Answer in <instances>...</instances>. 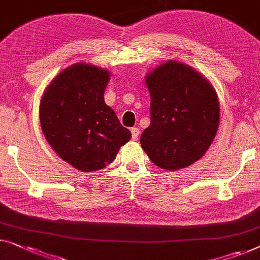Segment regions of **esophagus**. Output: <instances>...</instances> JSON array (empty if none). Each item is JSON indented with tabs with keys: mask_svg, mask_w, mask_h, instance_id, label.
Segmentation results:
<instances>
[{
	"mask_svg": "<svg viewBox=\"0 0 260 260\" xmlns=\"http://www.w3.org/2000/svg\"><path fill=\"white\" fill-rule=\"evenodd\" d=\"M138 136H139V129L138 127H133V129H131V137H133L134 141H136Z\"/></svg>",
	"mask_w": 260,
	"mask_h": 260,
	"instance_id": "1",
	"label": "esophagus"
}]
</instances>
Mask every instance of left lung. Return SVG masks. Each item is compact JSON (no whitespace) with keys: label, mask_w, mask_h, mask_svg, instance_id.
<instances>
[{"label":"left lung","mask_w":260,"mask_h":260,"mask_svg":"<svg viewBox=\"0 0 260 260\" xmlns=\"http://www.w3.org/2000/svg\"><path fill=\"white\" fill-rule=\"evenodd\" d=\"M150 125L141 145L157 167L186 168L204 156L217 134L219 104L212 85L192 68L167 62L146 76Z\"/></svg>","instance_id":"left-lung-1"}]
</instances>
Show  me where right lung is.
<instances>
[{
  "label": "right lung",
  "instance_id": "obj_1",
  "mask_svg": "<svg viewBox=\"0 0 260 260\" xmlns=\"http://www.w3.org/2000/svg\"><path fill=\"white\" fill-rule=\"evenodd\" d=\"M109 73L78 63L56 76L40 108L42 131L54 151L81 171H96L115 159L131 133L104 102Z\"/></svg>",
  "mask_w": 260,
  "mask_h": 260
}]
</instances>
